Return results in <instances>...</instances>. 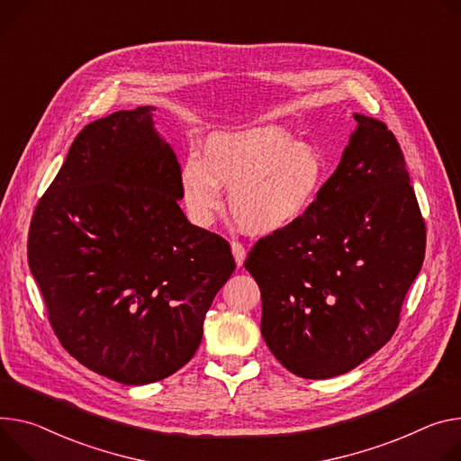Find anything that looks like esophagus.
<instances>
[{
    "mask_svg": "<svg viewBox=\"0 0 461 461\" xmlns=\"http://www.w3.org/2000/svg\"><path fill=\"white\" fill-rule=\"evenodd\" d=\"M231 254H233V258H235L237 267H242V263H244V259H246V248H244L240 242L233 240V242H231Z\"/></svg>",
    "mask_w": 461,
    "mask_h": 461,
    "instance_id": "obj_1",
    "label": "esophagus"
}]
</instances>
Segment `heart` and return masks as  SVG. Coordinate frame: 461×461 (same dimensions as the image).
I'll use <instances>...</instances> for the list:
<instances>
[{
	"instance_id": "heart-1",
	"label": "heart",
	"mask_w": 461,
	"mask_h": 461,
	"mask_svg": "<svg viewBox=\"0 0 461 461\" xmlns=\"http://www.w3.org/2000/svg\"><path fill=\"white\" fill-rule=\"evenodd\" d=\"M325 184V161L309 143H294L279 127L217 132L205 141L203 159L185 158L180 187L193 224L205 228L222 209V189L237 226L268 237L307 215Z\"/></svg>"
}]
</instances>
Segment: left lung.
<instances>
[{
    "mask_svg": "<svg viewBox=\"0 0 461 461\" xmlns=\"http://www.w3.org/2000/svg\"><path fill=\"white\" fill-rule=\"evenodd\" d=\"M337 171L303 219L244 261L261 288V332L303 379H330L395 332L425 259L427 230L402 150L386 124L355 113Z\"/></svg>",
    "mask_w": 461,
    "mask_h": 461,
    "instance_id": "1",
    "label": "left lung"
}]
</instances>
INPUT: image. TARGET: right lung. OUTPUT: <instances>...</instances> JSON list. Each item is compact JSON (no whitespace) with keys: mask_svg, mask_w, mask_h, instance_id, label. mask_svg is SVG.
Here are the masks:
<instances>
[{"mask_svg":"<svg viewBox=\"0 0 461 461\" xmlns=\"http://www.w3.org/2000/svg\"><path fill=\"white\" fill-rule=\"evenodd\" d=\"M152 113L119 110L80 131L27 240L64 349L131 386L193 358L205 312L235 270L230 244L180 209V163Z\"/></svg>","mask_w":461,"mask_h":461,"instance_id":"add662e5","label":"right lung"}]
</instances>
